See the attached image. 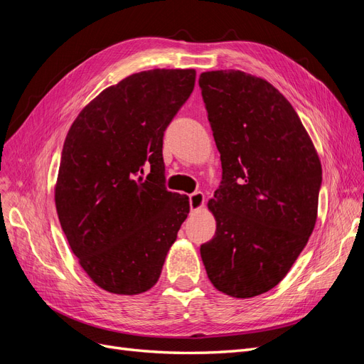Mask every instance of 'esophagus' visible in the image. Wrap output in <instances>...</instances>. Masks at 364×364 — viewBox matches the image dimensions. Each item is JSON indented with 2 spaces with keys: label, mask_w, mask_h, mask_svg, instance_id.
<instances>
[{
  "label": "esophagus",
  "mask_w": 364,
  "mask_h": 364,
  "mask_svg": "<svg viewBox=\"0 0 364 364\" xmlns=\"http://www.w3.org/2000/svg\"><path fill=\"white\" fill-rule=\"evenodd\" d=\"M205 205V196L202 191H196L190 194V208L191 211H199Z\"/></svg>",
  "instance_id": "34e87169"
}]
</instances>
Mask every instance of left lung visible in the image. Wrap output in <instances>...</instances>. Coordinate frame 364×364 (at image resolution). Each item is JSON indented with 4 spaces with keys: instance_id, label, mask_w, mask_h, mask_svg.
<instances>
[{
    "instance_id": "1",
    "label": "left lung",
    "mask_w": 364,
    "mask_h": 364,
    "mask_svg": "<svg viewBox=\"0 0 364 364\" xmlns=\"http://www.w3.org/2000/svg\"><path fill=\"white\" fill-rule=\"evenodd\" d=\"M199 85L222 161L208 208L215 235L200 246L208 278L232 297L272 290L308 243L322 165L290 102L261 77L206 71Z\"/></svg>"
}]
</instances>
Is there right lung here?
<instances>
[{
  "label": "right lung",
  "mask_w": 364,
  "mask_h": 364,
  "mask_svg": "<svg viewBox=\"0 0 364 364\" xmlns=\"http://www.w3.org/2000/svg\"><path fill=\"white\" fill-rule=\"evenodd\" d=\"M194 82V70L132 74L87 103L65 138L59 222L82 269L109 293L150 290L188 217V196L164 185L162 138Z\"/></svg>",
  "instance_id": "right-lung-1"
}]
</instances>
